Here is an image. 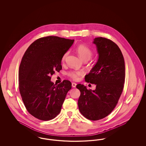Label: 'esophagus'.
I'll return each instance as SVG.
<instances>
[{"label": "esophagus", "mask_w": 146, "mask_h": 146, "mask_svg": "<svg viewBox=\"0 0 146 146\" xmlns=\"http://www.w3.org/2000/svg\"><path fill=\"white\" fill-rule=\"evenodd\" d=\"M76 84L75 83H72V87H73V88H76Z\"/></svg>", "instance_id": "1"}]
</instances>
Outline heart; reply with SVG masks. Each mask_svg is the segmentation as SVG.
Returning <instances> with one entry per match:
<instances>
[{"instance_id":"obj_1","label":"heart","mask_w":146,"mask_h":146,"mask_svg":"<svg viewBox=\"0 0 146 146\" xmlns=\"http://www.w3.org/2000/svg\"><path fill=\"white\" fill-rule=\"evenodd\" d=\"M76 52L80 58L84 61L89 60L92 55V51L89 48L84 45H79L76 47ZM68 52L64 54L63 57V60H64L67 55ZM84 74L83 71L82 70H73L68 73V76L73 79L77 80L79 79V76H83Z\"/></svg>"}]
</instances>
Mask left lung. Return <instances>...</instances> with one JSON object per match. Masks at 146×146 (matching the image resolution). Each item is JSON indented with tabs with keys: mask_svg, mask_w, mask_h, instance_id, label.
<instances>
[{
	"mask_svg": "<svg viewBox=\"0 0 146 146\" xmlns=\"http://www.w3.org/2000/svg\"><path fill=\"white\" fill-rule=\"evenodd\" d=\"M96 45L98 57L90 73L85 76L86 82L96 85L94 90L78 84L80 91L79 110L85 117L97 120L109 115L118 103L125 82V62L118 45L111 40L97 37Z\"/></svg>",
	"mask_w": 146,
	"mask_h": 146,
	"instance_id": "left-lung-1",
	"label": "left lung"
}]
</instances>
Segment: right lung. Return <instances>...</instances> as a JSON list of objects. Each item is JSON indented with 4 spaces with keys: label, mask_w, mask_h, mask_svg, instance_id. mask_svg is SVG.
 <instances>
[{
    "label": "right lung",
    "mask_w": 146,
    "mask_h": 146,
    "mask_svg": "<svg viewBox=\"0 0 146 146\" xmlns=\"http://www.w3.org/2000/svg\"><path fill=\"white\" fill-rule=\"evenodd\" d=\"M74 40L56 36L39 38L27 49L19 68V89L28 112L41 120H49L60 113L68 91L69 80L58 85L51 76L62 69L63 56Z\"/></svg>",
    "instance_id": "obj_1"
}]
</instances>
